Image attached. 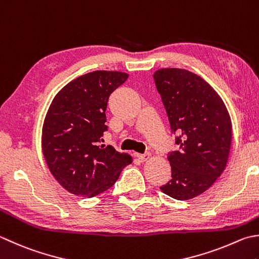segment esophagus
Wrapping results in <instances>:
<instances>
[{
	"label": "esophagus",
	"instance_id": "obj_1",
	"mask_svg": "<svg viewBox=\"0 0 259 259\" xmlns=\"http://www.w3.org/2000/svg\"><path fill=\"white\" fill-rule=\"evenodd\" d=\"M138 158L141 161H146L150 158V154H140V155H138Z\"/></svg>",
	"mask_w": 259,
	"mask_h": 259
}]
</instances>
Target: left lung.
<instances>
[{"label":"left lung","mask_w":259,"mask_h":259,"mask_svg":"<svg viewBox=\"0 0 259 259\" xmlns=\"http://www.w3.org/2000/svg\"><path fill=\"white\" fill-rule=\"evenodd\" d=\"M179 150L167 156L171 180L163 193L185 201L205 192L225 170L230 153L231 120L224 101L205 80L181 68L154 73Z\"/></svg>","instance_id":"left-lung-1"}]
</instances>
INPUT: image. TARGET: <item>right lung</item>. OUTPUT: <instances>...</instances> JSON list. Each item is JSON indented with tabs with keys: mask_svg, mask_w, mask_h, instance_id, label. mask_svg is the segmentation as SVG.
Wrapping results in <instances>:
<instances>
[{
	"mask_svg": "<svg viewBox=\"0 0 259 259\" xmlns=\"http://www.w3.org/2000/svg\"><path fill=\"white\" fill-rule=\"evenodd\" d=\"M128 74L95 70L59 91L42 126L41 146L50 173L69 193L93 197L112 186L131 164L128 154L103 145L109 96Z\"/></svg>",
	"mask_w": 259,
	"mask_h": 259,
	"instance_id": "add662e5",
	"label": "right lung"
}]
</instances>
